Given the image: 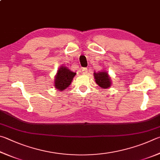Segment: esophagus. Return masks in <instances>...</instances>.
<instances>
[{"label":"esophagus","instance_id":"34e87169","mask_svg":"<svg viewBox=\"0 0 160 160\" xmlns=\"http://www.w3.org/2000/svg\"><path fill=\"white\" fill-rule=\"evenodd\" d=\"M86 73H88V68H83L82 69V74H86Z\"/></svg>","mask_w":160,"mask_h":160}]
</instances>
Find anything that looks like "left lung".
Returning <instances> with one entry per match:
<instances>
[{
  "label": "left lung",
  "mask_w": 160,
  "mask_h": 160,
  "mask_svg": "<svg viewBox=\"0 0 160 160\" xmlns=\"http://www.w3.org/2000/svg\"><path fill=\"white\" fill-rule=\"evenodd\" d=\"M94 78L96 79V82L100 87L103 89L110 88L112 85L110 77L108 73L103 70L102 72H94Z\"/></svg>",
  "instance_id": "8db88e82"
}]
</instances>
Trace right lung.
<instances>
[{"mask_svg":"<svg viewBox=\"0 0 160 160\" xmlns=\"http://www.w3.org/2000/svg\"><path fill=\"white\" fill-rule=\"evenodd\" d=\"M77 73L73 72L65 66H61L55 75L54 85L58 91H64L72 83L73 78Z\"/></svg>","mask_w":160,"mask_h":160,"instance_id":"1","label":"right lung"}]
</instances>
